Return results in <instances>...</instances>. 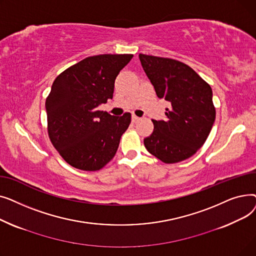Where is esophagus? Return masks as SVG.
Here are the masks:
<instances>
[{"instance_id":"esophagus-1","label":"esophagus","mask_w":256,"mask_h":256,"mask_svg":"<svg viewBox=\"0 0 256 256\" xmlns=\"http://www.w3.org/2000/svg\"><path fill=\"white\" fill-rule=\"evenodd\" d=\"M141 118L140 117H138V116H136V115H132V122H137V121H139Z\"/></svg>"}]
</instances>
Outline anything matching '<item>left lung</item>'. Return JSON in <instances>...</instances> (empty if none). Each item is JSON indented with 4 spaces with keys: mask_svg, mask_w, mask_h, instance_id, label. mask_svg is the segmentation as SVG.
I'll return each instance as SVG.
<instances>
[{
    "mask_svg": "<svg viewBox=\"0 0 256 256\" xmlns=\"http://www.w3.org/2000/svg\"><path fill=\"white\" fill-rule=\"evenodd\" d=\"M143 70L158 98L169 102L166 120H152L146 150L166 164L192 156L208 139L216 118L210 86L190 66L169 58L140 54Z\"/></svg>",
    "mask_w": 256,
    "mask_h": 256,
    "instance_id": "obj_1",
    "label": "left lung"
}]
</instances>
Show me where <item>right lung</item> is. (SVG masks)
<instances>
[{
	"mask_svg": "<svg viewBox=\"0 0 256 256\" xmlns=\"http://www.w3.org/2000/svg\"><path fill=\"white\" fill-rule=\"evenodd\" d=\"M132 55L88 57L60 74L46 100L50 142L74 168L96 171L114 158L130 113L116 117L98 106L113 98L115 78Z\"/></svg>",
	"mask_w": 256,
	"mask_h": 256,
	"instance_id": "obj_1",
	"label": "right lung"
}]
</instances>
